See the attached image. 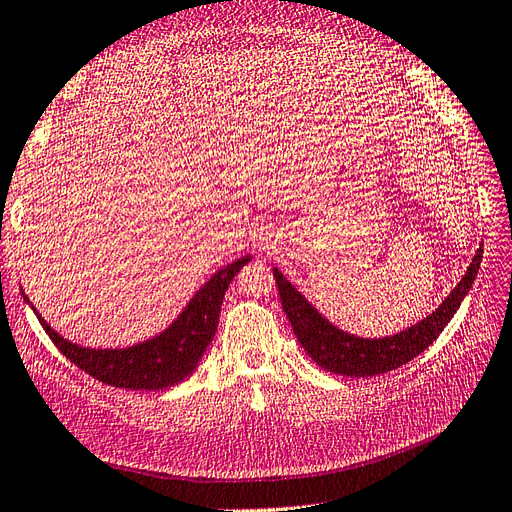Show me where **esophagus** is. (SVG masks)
I'll return each instance as SVG.
<instances>
[{
	"instance_id": "1",
	"label": "esophagus",
	"mask_w": 512,
	"mask_h": 512,
	"mask_svg": "<svg viewBox=\"0 0 512 512\" xmlns=\"http://www.w3.org/2000/svg\"><path fill=\"white\" fill-rule=\"evenodd\" d=\"M260 245H262V250H265V245H267V243H260Z\"/></svg>"
}]
</instances>
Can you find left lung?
<instances>
[{
  "label": "left lung",
  "mask_w": 512,
  "mask_h": 512,
  "mask_svg": "<svg viewBox=\"0 0 512 512\" xmlns=\"http://www.w3.org/2000/svg\"><path fill=\"white\" fill-rule=\"evenodd\" d=\"M480 258H483V250L476 252L463 280L442 301L436 312L414 324L408 331L382 339H363L339 331L301 297V292L280 271L273 269V277L294 335H297L301 346L316 361V365L339 376L369 378L406 365L414 356L436 342L448 320L455 316L463 297L472 288L480 267Z\"/></svg>",
  "instance_id": "left-lung-1"
}]
</instances>
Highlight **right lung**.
Masks as SVG:
<instances>
[{"instance_id":"add662e5","label":"right lung","mask_w":512,"mask_h":512,"mask_svg":"<svg viewBox=\"0 0 512 512\" xmlns=\"http://www.w3.org/2000/svg\"><path fill=\"white\" fill-rule=\"evenodd\" d=\"M250 260L252 256H243L220 269L162 335L126 350H89L70 344L42 320L36 309L34 312L57 350L91 378L117 389L160 391L188 378L196 369L218 331L224 292L232 277Z\"/></svg>"}]
</instances>
